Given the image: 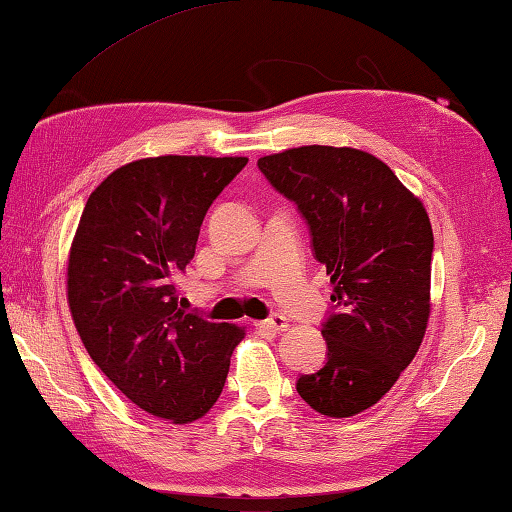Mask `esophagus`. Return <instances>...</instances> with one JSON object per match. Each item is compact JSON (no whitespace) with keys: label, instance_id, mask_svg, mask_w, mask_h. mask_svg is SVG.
I'll return each instance as SVG.
<instances>
[{"label":"esophagus","instance_id":"obj_1","mask_svg":"<svg viewBox=\"0 0 512 512\" xmlns=\"http://www.w3.org/2000/svg\"><path fill=\"white\" fill-rule=\"evenodd\" d=\"M259 329H271V331H284L288 327V322L282 313H273L271 318H266L264 322H257Z\"/></svg>","mask_w":512,"mask_h":512}]
</instances>
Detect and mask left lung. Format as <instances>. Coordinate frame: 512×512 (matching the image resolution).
Here are the masks:
<instances>
[{
    "label": "left lung",
    "mask_w": 512,
    "mask_h": 512,
    "mask_svg": "<svg viewBox=\"0 0 512 512\" xmlns=\"http://www.w3.org/2000/svg\"><path fill=\"white\" fill-rule=\"evenodd\" d=\"M257 167L295 203L313 257L333 284L322 322L327 362L297 378L295 389L315 412L353 416L392 389L421 347L430 315V219L383 161L351 147H295Z\"/></svg>",
    "instance_id": "8db88e82"
}]
</instances>
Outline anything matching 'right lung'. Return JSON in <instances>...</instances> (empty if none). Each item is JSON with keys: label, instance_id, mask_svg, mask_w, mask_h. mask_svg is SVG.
<instances>
[{"label": "right lung", "instance_id": "right-lung-1", "mask_svg": "<svg viewBox=\"0 0 512 512\" xmlns=\"http://www.w3.org/2000/svg\"><path fill=\"white\" fill-rule=\"evenodd\" d=\"M244 156H156L127 163L91 192L69 255L73 322L111 383L174 423L206 414L244 331L183 311L176 293L215 199Z\"/></svg>", "mask_w": 512, "mask_h": 512}]
</instances>
